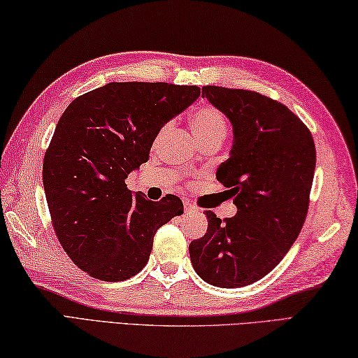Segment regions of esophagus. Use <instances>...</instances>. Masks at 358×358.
Instances as JSON below:
<instances>
[{
	"mask_svg": "<svg viewBox=\"0 0 358 358\" xmlns=\"http://www.w3.org/2000/svg\"><path fill=\"white\" fill-rule=\"evenodd\" d=\"M199 209H196L192 203H189V201H185V212L186 214H194V212H196Z\"/></svg>",
	"mask_w": 358,
	"mask_h": 358,
	"instance_id": "1",
	"label": "esophagus"
}]
</instances>
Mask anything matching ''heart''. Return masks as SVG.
<instances>
[{
  "instance_id": "heart-1",
  "label": "heart",
  "mask_w": 358,
  "mask_h": 358,
  "mask_svg": "<svg viewBox=\"0 0 358 358\" xmlns=\"http://www.w3.org/2000/svg\"><path fill=\"white\" fill-rule=\"evenodd\" d=\"M191 127L199 143L206 140H224L227 135V120L224 113L214 108V106L204 104L194 109L191 113ZM164 129L159 132L158 138L163 135Z\"/></svg>"
}]
</instances>
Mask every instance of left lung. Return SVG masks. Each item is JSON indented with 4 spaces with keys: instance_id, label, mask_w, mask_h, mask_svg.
I'll use <instances>...</instances> for the list:
<instances>
[{
    "instance_id": "left-lung-1",
    "label": "left lung",
    "mask_w": 358,
    "mask_h": 358,
    "mask_svg": "<svg viewBox=\"0 0 358 358\" xmlns=\"http://www.w3.org/2000/svg\"><path fill=\"white\" fill-rule=\"evenodd\" d=\"M234 127L231 157L217 180L234 196L237 215L206 210L208 232L191 241L195 272L218 287L254 283L275 268L308 215L315 144L308 126L285 104L254 90L203 86L201 96Z\"/></svg>"
}]
</instances>
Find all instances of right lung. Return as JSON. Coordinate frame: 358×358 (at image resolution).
Here are the masks:
<instances>
[{
  "label": "right lung",
  "mask_w": 358,
  "mask_h": 358,
  "mask_svg": "<svg viewBox=\"0 0 358 358\" xmlns=\"http://www.w3.org/2000/svg\"><path fill=\"white\" fill-rule=\"evenodd\" d=\"M200 96L196 86L109 83L67 106L43 162L53 231L87 275L123 281L146 266L158 227L183 214L175 195L159 201L127 189L167 121Z\"/></svg>",
  "instance_id": "1"
}]
</instances>
